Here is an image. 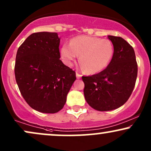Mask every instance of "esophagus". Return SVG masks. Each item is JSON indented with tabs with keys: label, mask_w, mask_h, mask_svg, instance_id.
Wrapping results in <instances>:
<instances>
[{
	"label": "esophagus",
	"mask_w": 151,
	"mask_h": 151,
	"mask_svg": "<svg viewBox=\"0 0 151 151\" xmlns=\"http://www.w3.org/2000/svg\"><path fill=\"white\" fill-rule=\"evenodd\" d=\"M76 77H77V79H80L81 77V75L80 74H79V73H78V72H76Z\"/></svg>",
	"instance_id": "1"
}]
</instances>
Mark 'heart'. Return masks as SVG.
<instances>
[{
	"label": "heart",
	"instance_id": "heart-1",
	"mask_svg": "<svg viewBox=\"0 0 151 151\" xmlns=\"http://www.w3.org/2000/svg\"><path fill=\"white\" fill-rule=\"evenodd\" d=\"M114 53L111 41L106 39L79 36L65 43L61 48V57L67 65L72 66L79 56V63L86 72L98 73L107 67Z\"/></svg>",
	"mask_w": 151,
	"mask_h": 151
}]
</instances>
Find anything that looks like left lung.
<instances>
[{
  "mask_svg": "<svg viewBox=\"0 0 151 151\" xmlns=\"http://www.w3.org/2000/svg\"><path fill=\"white\" fill-rule=\"evenodd\" d=\"M114 47L113 58L104 70L82 77L86 102L95 110L111 111L124 105L136 84L138 65L133 48L120 37L108 35Z\"/></svg>",
  "mask_w": 151,
  "mask_h": 151,
  "instance_id": "1",
  "label": "left lung"
}]
</instances>
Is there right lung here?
<instances>
[{"label": "right lung", "mask_w": 151, "mask_h": 151, "mask_svg": "<svg viewBox=\"0 0 151 151\" xmlns=\"http://www.w3.org/2000/svg\"><path fill=\"white\" fill-rule=\"evenodd\" d=\"M57 32L30 35L18 48L15 76L22 97L37 111L55 114L63 108L76 73L60 60Z\"/></svg>", "instance_id": "obj_1"}]
</instances>
